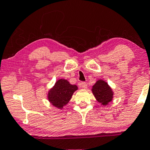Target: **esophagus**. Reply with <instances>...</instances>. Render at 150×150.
<instances>
[{"mask_svg": "<svg viewBox=\"0 0 150 150\" xmlns=\"http://www.w3.org/2000/svg\"><path fill=\"white\" fill-rule=\"evenodd\" d=\"M79 86H80V88L84 89H86L88 88V85H87V83H85V82H81V83H79Z\"/></svg>", "mask_w": 150, "mask_h": 150, "instance_id": "obj_1", "label": "esophagus"}]
</instances>
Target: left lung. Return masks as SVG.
<instances>
[{
    "instance_id": "left-lung-1",
    "label": "left lung",
    "mask_w": 150,
    "mask_h": 150,
    "mask_svg": "<svg viewBox=\"0 0 150 150\" xmlns=\"http://www.w3.org/2000/svg\"><path fill=\"white\" fill-rule=\"evenodd\" d=\"M92 92L96 100L105 106L109 104L113 99L114 93L105 80H98L93 86Z\"/></svg>"
}]
</instances>
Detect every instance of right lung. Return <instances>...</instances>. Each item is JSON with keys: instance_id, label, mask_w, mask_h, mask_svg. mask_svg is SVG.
Segmentation results:
<instances>
[{"instance_id": "right-lung-1", "label": "right lung", "mask_w": 150, "mask_h": 150, "mask_svg": "<svg viewBox=\"0 0 150 150\" xmlns=\"http://www.w3.org/2000/svg\"><path fill=\"white\" fill-rule=\"evenodd\" d=\"M78 88L77 85H71L67 80L60 79L48 91L47 100L54 107L62 110L68 103Z\"/></svg>"}]
</instances>
